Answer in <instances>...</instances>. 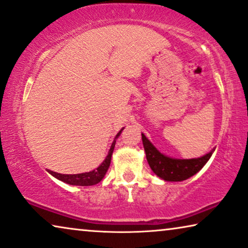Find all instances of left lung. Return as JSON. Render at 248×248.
<instances>
[{
    "mask_svg": "<svg viewBox=\"0 0 248 248\" xmlns=\"http://www.w3.org/2000/svg\"><path fill=\"white\" fill-rule=\"evenodd\" d=\"M142 142L147 155L148 164L158 177L167 182L185 181L196 172L201 170L206 162L209 161L215 149L200 158L193 159H176L161 154L147 137L142 133Z\"/></svg>",
    "mask_w": 248,
    "mask_h": 248,
    "instance_id": "1",
    "label": "left lung"
}]
</instances>
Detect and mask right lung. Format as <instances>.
Instances as JSON below:
<instances>
[{
    "label": "right lung",
    "mask_w": 248,
    "mask_h": 248,
    "mask_svg": "<svg viewBox=\"0 0 248 248\" xmlns=\"http://www.w3.org/2000/svg\"><path fill=\"white\" fill-rule=\"evenodd\" d=\"M123 130H124V127L122 128V130L116 134V137H115L113 143H111V145H110V149H109V151H108V155H107V157L105 158V160L101 162L99 167L93 169V170H91L89 172H82V174H73V175L59 174V172L48 170V169H47V171H48L52 176H54L55 178L60 179V181H62V182L66 183V184H70V185L91 186V185L98 184V183H99L101 179L104 178V176L106 175L108 168H109L110 160H111V155H113L115 143H116V139L120 137L122 131H123Z\"/></svg>",
    "instance_id": "1"
}]
</instances>
